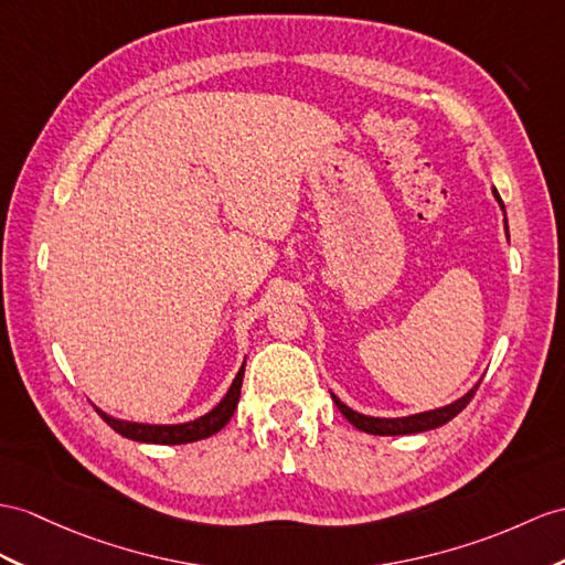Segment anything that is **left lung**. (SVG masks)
Wrapping results in <instances>:
<instances>
[{
  "label": "left lung",
  "mask_w": 565,
  "mask_h": 565,
  "mask_svg": "<svg viewBox=\"0 0 565 565\" xmlns=\"http://www.w3.org/2000/svg\"><path fill=\"white\" fill-rule=\"evenodd\" d=\"M491 191H493V199L499 201L501 211L505 213V205H503V201L499 196V191L497 189H491ZM505 235H508V220H505ZM479 383H481V379L475 383L470 391H467L462 397H458V401H452L450 405L436 407V409H426V412H417V415H407V417H369V415H362V412L348 407L335 393H330V397H333V401H335L338 409L342 412V417H345L352 426H356V429H360V431L374 434V436H403V434H422V431L436 429V426H444L452 417H458L460 412L467 407V403L472 401V395L479 388Z\"/></svg>",
  "instance_id": "left-lung-1"
}]
</instances>
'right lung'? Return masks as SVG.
<instances>
[{"mask_svg": "<svg viewBox=\"0 0 565 565\" xmlns=\"http://www.w3.org/2000/svg\"><path fill=\"white\" fill-rule=\"evenodd\" d=\"M246 364V362H244ZM244 364L239 366L235 381L227 388L225 397L220 401L211 412H205L203 417H196L191 422H182V424H143V422H127L107 415V412L98 409V415L113 426L117 434H121L124 438H131V441L139 444H160V446H179V444H194L201 441V438H209L213 434H217L223 426L232 419L239 403V393H242V381H244Z\"/></svg>", "mask_w": 565, "mask_h": 565, "instance_id": "1", "label": "right lung"}]
</instances>
